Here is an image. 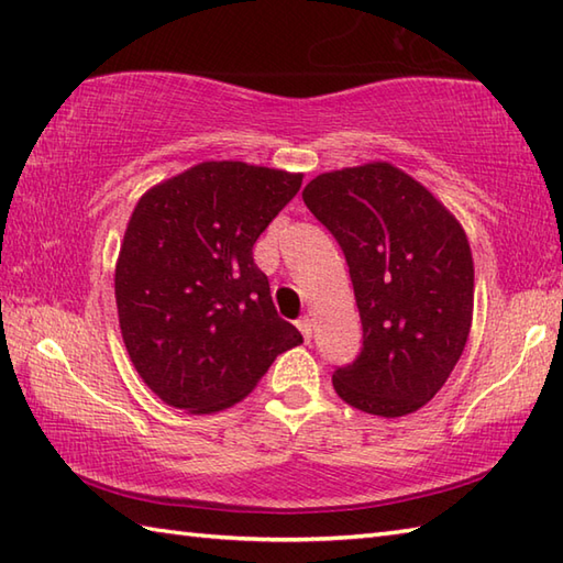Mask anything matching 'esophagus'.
Masks as SVG:
<instances>
[{"mask_svg": "<svg viewBox=\"0 0 563 563\" xmlns=\"http://www.w3.org/2000/svg\"><path fill=\"white\" fill-rule=\"evenodd\" d=\"M297 329H300L302 331V336H305V341L309 343V341H312V329H314V324H312V319H309V317H302L300 321H297Z\"/></svg>", "mask_w": 563, "mask_h": 563, "instance_id": "obj_1", "label": "esophagus"}]
</instances>
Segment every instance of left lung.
Segmentation results:
<instances>
[{
    "instance_id": "obj_1",
    "label": "left lung",
    "mask_w": 563,
    "mask_h": 563,
    "mask_svg": "<svg viewBox=\"0 0 563 563\" xmlns=\"http://www.w3.org/2000/svg\"><path fill=\"white\" fill-rule=\"evenodd\" d=\"M302 200L343 249L363 321V351L333 373V389L373 416L418 411L470 339L474 261L462 224L389 162L319 174Z\"/></svg>"
}]
</instances>
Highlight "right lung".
<instances>
[{"label":"right lung","instance_id":"add662e5","mask_svg":"<svg viewBox=\"0 0 563 563\" xmlns=\"http://www.w3.org/2000/svg\"><path fill=\"white\" fill-rule=\"evenodd\" d=\"M300 186L302 174L202 162L137 200L115 263V305L130 361L164 404L222 411L302 343L275 312L251 251Z\"/></svg>","mask_w":563,"mask_h":563}]
</instances>
